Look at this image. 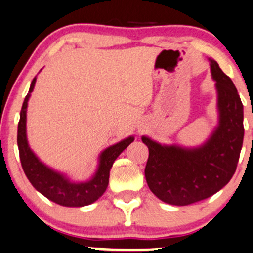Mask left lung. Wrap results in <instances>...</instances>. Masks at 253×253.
<instances>
[{
    "mask_svg": "<svg viewBox=\"0 0 253 253\" xmlns=\"http://www.w3.org/2000/svg\"><path fill=\"white\" fill-rule=\"evenodd\" d=\"M217 91L218 124L202 145H166L143 135L149 148L145 179L151 192L171 205L209 198L229 182L244 139V107L232 79L209 59Z\"/></svg>",
    "mask_w": 253,
    "mask_h": 253,
    "instance_id": "left-lung-1",
    "label": "left lung"
}]
</instances>
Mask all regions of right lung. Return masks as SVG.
Masks as SVG:
<instances>
[{
    "mask_svg": "<svg viewBox=\"0 0 253 253\" xmlns=\"http://www.w3.org/2000/svg\"><path fill=\"white\" fill-rule=\"evenodd\" d=\"M37 77L33 78L29 93L24 99L18 125V148L21 166L25 175L38 192L54 203L62 207H85L92 204L107 190L109 184V173L113 163L119 155L134 140V137H127L119 143L104 149L98 157V167L95 174L87 181H72L69 177L55 169L48 167L36 156L27 141L26 113L27 102L35 88Z\"/></svg>",
    "mask_w": 253,
    "mask_h": 253,
    "instance_id": "1",
    "label": "right lung"
}]
</instances>
